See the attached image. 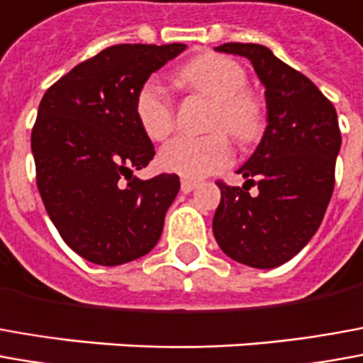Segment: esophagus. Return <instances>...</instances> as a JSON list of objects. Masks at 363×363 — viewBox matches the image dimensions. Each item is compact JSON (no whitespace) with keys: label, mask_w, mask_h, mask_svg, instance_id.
Listing matches in <instances>:
<instances>
[{"label":"esophagus","mask_w":363,"mask_h":363,"mask_svg":"<svg viewBox=\"0 0 363 363\" xmlns=\"http://www.w3.org/2000/svg\"><path fill=\"white\" fill-rule=\"evenodd\" d=\"M196 182H191V179H182V191L184 194H189V191H194L196 189Z\"/></svg>","instance_id":"34e87169"}]
</instances>
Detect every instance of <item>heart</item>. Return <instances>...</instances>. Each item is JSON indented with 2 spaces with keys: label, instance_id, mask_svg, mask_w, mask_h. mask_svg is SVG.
<instances>
[{
  "label": "heart",
  "instance_id": "heart-1",
  "mask_svg": "<svg viewBox=\"0 0 363 363\" xmlns=\"http://www.w3.org/2000/svg\"><path fill=\"white\" fill-rule=\"evenodd\" d=\"M177 82L215 102L209 130H225L241 144L255 142L264 128L261 101L247 86V72L223 55H203L177 71ZM134 112L140 128L152 140H166L174 130V104L157 79L140 86ZM231 162V146L223 132L201 138L179 136L167 142L157 154V166L184 179H199Z\"/></svg>",
  "mask_w": 363,
  "mask_h": 363
}]
</instances>
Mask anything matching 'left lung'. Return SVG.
Wrapping results in <instances>:
<instances>
[{"label":"left lung","instance_id":"8db88e82","mask_svg":"<svg viewBox=\"0 0 363 363\" xmlns=\"http://www.w3.org/2000/svg\"><path fill=\"white\" fill-rule=\"evenodd\" d=\"M215 51L249 59L267 101L264 134L237 169L243 187L217 184L215 241L233 261L274 269L301 253L324 219L342 146L336 108L311 79L264 45L225 43ZM251 185L257 194H248Z\"/></svg>","mask_w":363,"mask_h":363}]
</instances>
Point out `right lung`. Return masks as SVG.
Segmentation results:
<instances>
[{
  "instance_id": "add662e5",
  "label": "right lung",
  "mask_w": 363,
  "mask_h": 363,
  "mask_svg": "<svg viewBox=\"0 0 363 363\" xmlns=\"http://www.w3.org/2000/svg\"><path fill=\"white\" fill-rule=\"evenodd\" d=\"M184 51V43L112 45L39 104L31 132L39 194L62 241L94 264L134 261L160 241L179 177L134 176L156 156L134 101L150 74Z\"/></svg>"
}]
</instances>
